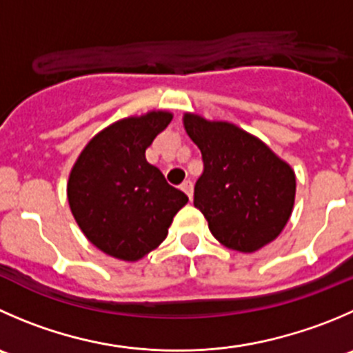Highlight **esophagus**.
<instances>
[{
	"instance_id": "1",
	"label": "esophagus",
	"mask_w": 353,
	"mask_h": 353,
	"mask_svg": "<svg viewBox=\"0 0 353 353\" xmlns=\"http://www.w3.org/2000/svg\"><path fill=\"white\" fill-rule=\"evenodd\" d=\"M181 190H183L188 196L193 198V183H191L190 179H186L183 184H181Z\"/></svg>"
}]
</instances>
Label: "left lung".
<instances>
[{
  "mask_svg": "<svg viewBox=\"0 0 353 353\" xmlns=\"http://www.w3.org/2000/svg\"><path fill=\"white\" fill-rule=\"evenodd\" d=\"M184 129L203 157L194 207L221 245L253 253L274 241L292 217L296 177L262 139L225 121L186 112Z\"/></svg>",
  "mask_w": 353,
  "mask_h": 353,
  "instance_id": "8db88e82",
  "label": "left lung"
}]
</instances>
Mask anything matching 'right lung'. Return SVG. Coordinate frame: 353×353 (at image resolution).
I'll return each instance as SVG.
<instances>
[{
    "instance_id": "add662e5",
    "label": "right lung",
    "mask_w": 353,
    "mask_h": 353,
    "mask_svg": "<svg viewBox=\"0 0 353 353\" xmlns=\"http://www.w3.org/2000/svg\"><path fill=\"white\" fill-rule=\"evenodd\" d=\"M172 121L167 110L131 115L101 129L75 160L67 198L84 236L107 255L136 262L167 238L188 196L145 152Z\"/></svg>"
}]
</instances>
